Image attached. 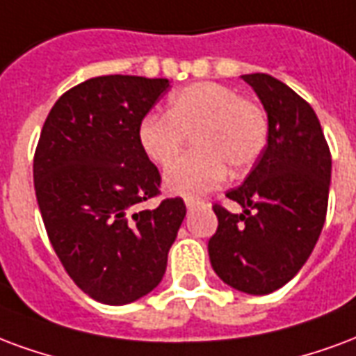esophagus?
I'll list each match as a JSON object with an SVG mask.
<instances>
[{
  "label": "esophagus",
  "mask_w": 356,
  "mask_h": 356,
  "mask_svg": "<svg viewBox=\"0 0 356 356\" xmlns=\"http://www.w3.org/2000/svg\"><path fill=\"white\" fill-rule=\"evenodd\" d=\"M199 204H201V201H197V199H186V207H188V210L197 209Z\"/></svg>",
  "instance_id": "1"
}]
</instances>
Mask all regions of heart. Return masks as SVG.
Listing matches in <instances>:
<instances>
[{
    "mask_svg": "<svg viewBox=\"0 0 356 356\" xmlns=\"http://www.w3.org/2000/svg\"><path fill=\"white\" fill-rule=\"evenodd\" d=\"M191 131L197 149L165 172V188L175 195L209 193L225 181L227 165L235 170L252 167L267 144V119L260 106L214 81L176 90L167 113L144 115L138 140L153 163L167 167Z\"/></svg>",
    "mask_w": 356,
    "mask_h": 356,
    "instance_id": "obj_1",
    "label": "heart"
}]
</instances>
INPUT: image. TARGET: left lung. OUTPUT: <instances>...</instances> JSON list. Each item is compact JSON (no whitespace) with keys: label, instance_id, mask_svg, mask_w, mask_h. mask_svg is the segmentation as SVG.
Returning <instances> with one entry per match:
<instances>
[{"label":"left lung","instance_id":"8db88e82","mask_svg":"<svg viewBox=\"0 0 356 356\" xmlns=\"http://www.w3.org/2000/svg\"><path fill=\"white\" fill-rule=\"evenodd\" d=\"M267 113V146L238 188L227 191L243 212L214 204L212 269L232 288L264 296L303 267L323 232L332 157L309 104L267 74L241 75Z\"/></svg>","mask_w":356,"mask_h":356}]
</instances>
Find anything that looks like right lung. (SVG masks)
Masks as SVG:
<instances>
[{
	"label": "right lung",
	"mask_w": 356,
	"mask_h": 356,
	"mask_svg": "<svg viewBox=\"0 0 356 356\" xmlns=\"http://www.w3.org/2000/svg\"><path fill=\"white\" fill-rule=\"evenodd\" d=\"M168 79L102 75L56 100L43 124L33 186L54 252L92 300L124 305L157 286L186 204L159 193L161 175L138 140V124Z\"/></svg>",
	"instance_id": "add662e5"
}]
</instances>
